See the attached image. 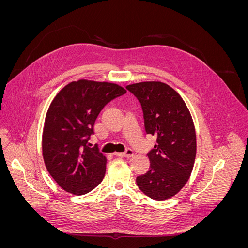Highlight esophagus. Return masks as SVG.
<instances>
[{
	"label": "esophagus",
	"instance_id": "34e87169",
	"mask_svg": "<svg viewBox=\"0 0 248 248\" xmlns=\"http://www.w3.org/2000/svg\"><path fill=\"white\" fill-rule=\"evenodd\" d=\"M115 155L118 157H131L133 156V151L131 149H127L125 152H117Z\"/></svg>",
	"mask_w": 248,
	"mask_h": 248
}]
</instances>
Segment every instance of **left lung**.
I'll list each match as a JSON object with an SVG mask.
<instances>
[{
    "label": "left lung",
    "mask_w": 248,
    "mask_h": 248,
    "mask_svg": "<svg viewBox=\"0 0 248 248\" xmlns=\"http://www.w3.org/2000/svg\"><path fill=\"white\" fill-rule=\"evenodd\" d=\"M126 89L144 112L146 132L157 144L148 153L150 169L137 178L139 188L156 201L168 200L188 181L197 154V137L188 108L174 89L161 81H142Z\"/></svg>",
    "instance_id": "8db88e82"
}]
</instances>
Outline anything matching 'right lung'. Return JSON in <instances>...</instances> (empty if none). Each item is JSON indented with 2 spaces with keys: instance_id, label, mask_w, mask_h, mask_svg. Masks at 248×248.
<instances>
[{
  "instance_id": "right-lung-1",
  "label": "right lung",
  "mask_w": 248,
  "mask_h": 248,
  "mask_svg": "<svg viewBox=\"0 0 248 248\" xmlns=\"http://www.w3.org/2000/svg\"><path fill=\"white\" fill-rule=\"evenodd\" d=\"M126 93L117 84L79 79L71 81L51 101L42 133L46 167L62 188L82 196L100 184L106 175L107 157L89 140L101 109Z\"/></svg>"
}]
</instances>
